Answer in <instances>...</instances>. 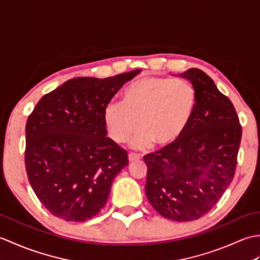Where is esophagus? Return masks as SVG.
Wrapping results in <instances>:
<instances>
[{
  "label": "esophagus",
  "instance_id": "esophagus-1",
  "mask_svg": "<svg viewBox=\"0 0 260 260\" xmlns=\"http://www.w3.org/2000/svg\"><path fill=\"white\" fill-rule=\"evenodd\" d=\"M137 159H140V155H137V154H133V153L128 154V161L129 162H134V161H137Z\"/></svg>",
  "mask_w": 260,
  "mask_h": 260
}]
</instances>
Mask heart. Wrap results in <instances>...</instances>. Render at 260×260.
Returning <instances> with one entry per match:
<instances>
[{"instance_id": "1", "label": "heart", "mask_w": 260, "mask_h": 260, "mask_svg": "<svg viewBox=\"0 0 260 260\" xmlns=\"http://www.w3.org/2000/svg\"><path fill=\"white\" fill-rule=\"evenodd\" d=\"M197 107V92L189 82L145 77L126 88L123 102H110L104 109V124L115 143L123 144L141 127L132 146L167 148L180 140Z\"/></svg>"}]
</instances>
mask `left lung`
<instances>
[{"label": "left lung", "mask_w": 260, "mask_h": 260, "mask_svg": "<svg viewBox=\"0 0 260 260\" xmlns=\"http://www.w3.org/2000/svg\"><path fill=\"white\" fill-rule=\"evenodd\" d=\"M175 76L194 87L196 112L178 142L144 156L145 192L164 218L191 221L208 213L233 181L241 126L233 103L206 73L191 68Z\"/></svg>", "instance_id": "left-lung-1"}]
</instances>
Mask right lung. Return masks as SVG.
I'll return each mask as SVG.
<instances>
[{
  "label": "right lung",
  "mask_w": 260,
  "mask_h": 260,
  "mask_svg": "<svg viewBox=\"0 0 260 260\" xmlns=\"http://www.w3.org/2000/svg\"><path fill=\"white\" fill-rule=\"evenodd\" d=\"M141 73L78 77L43 96L25 125V169L39 200L54 217L82 222L107 202L127 152L106 137L104 109Z\"/></svg>",
  "instance_id": "add662e5"
}]
</instances>
